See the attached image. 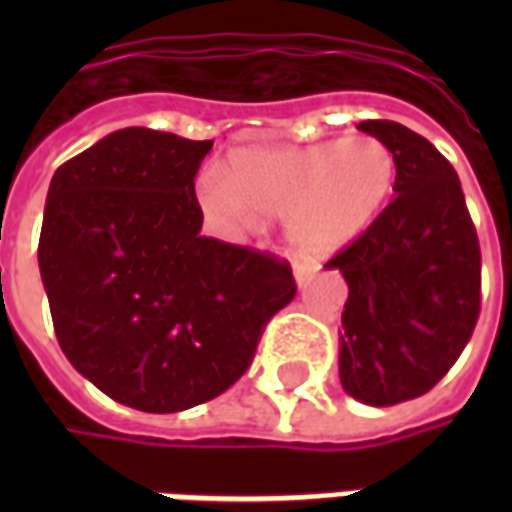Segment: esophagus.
I'll list each match as a JSON object with an SVG mask.
<instances>
[{"label": "esophagus", "instance_id": "34e87169", "mask_svg": "<svg viewBox=\"0 0 512 512\" xmlns=\"http://www.w3.org/2000/svg\"><path fill=\"white\" fill-rule=\"evenodd\" d=\"M312 277H315V266H310V263H293V279H296L299 288H307Z\"/></svg>", "mask_w": 512, "mask_h": 512}]
</instances>
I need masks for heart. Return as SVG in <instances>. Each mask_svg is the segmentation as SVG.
<instances>
[{"mask_svg":"<svg viewBox=\"0 0 512 512\" xmlns=\"http://www.w3.org/2000/svg\"><path fill=\"white\" fill-rule=\"evenodd\" d=\"M397 161L376 136L301 147H241L200 194L222 224L260 227L285 219L290 252L326 260L356 244L395 191Z\"/></svg>","mask_w":512,"mask_h":512,"instance_id":"heart-1","label":"heart"}]
</instances>
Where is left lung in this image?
Listing matches in <instances>:
<instances>
[{
    "mask_svg": "<svg viewBox=\"0 0 512 512\" xmlns=\"http://www.w3.org/2000/svg\"><path fill=\"white\" fill-rule=\"evenodd\" d=\"M397 161L395 200L329 260L348 285L340 384L367 406L425 395L469 343L480 315V244L461 180L425 136L365 120Z\"/></svg>",
    "mask_w": 512,
    "mask_h": 512,
    "instance_id": "8db88e82",
    "label": "left lung"
}]
</instances>
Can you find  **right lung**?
Masks as SVG:
<instances>
[{
	"label": "right lung",
	"mask_w": 512,
	"mask_h": 512,
	"mask_svg": "<svg viewBox=\"0 0 512 512\" xmlns=\"http://www.w3.org/2000/svg\"><path fill=\"white\" fill-rule=\"evenodd\" d=\"M211 147L120 128L65 161L46 194L38 266L62 354L147 414L222 395L296 296L285 260L200 235L194 178Z\"/></svg>",
	"instance_id": "right-lung-1"
}]
</instances>
